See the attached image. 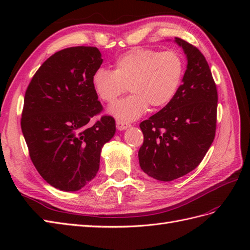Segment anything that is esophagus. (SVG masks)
I'll use <instances>...</instances> for the list:
<instances>
[{
	"instance_id": "obj_1",
	"label": "esophagus",
	"mask_w": 250,
	"mask_h": 250,
	"mask_svg": "<svg viewBox=\"0 0 250 250\" xmlns=\"http://www.w3.org/2000/svg\"><path fill=\"white\" fill-rule=\"evenodd\" d=\"M116 126H117V129H118L119 131H124V130H125V129L130 128V124H128V122L118 120V121L116 122Z\"/></svg>"
}]
</instances>
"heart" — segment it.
<instances>
[{
  "instance_id": "b5f03b06",
  "label": "heart",
  "mask_w": 250,
  "mask_h": 250,
  "mask_svg": "<svg viewBox=\"0 0 250 250\" xmlns=\"http://www.w3.org/2000/svg\"><path fill=\"white\" fill-rule=\"evenodd\" d=\"M184 73V59L176 51L133 48L117 57L115 70L98 68L92 75V87L101 100L110 104L129 84L132 94L108 111L121 121H132L149 106L159 110L171 103L182 86Z\"/></svg>"
}]
</instances>
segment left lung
I'll list each match as a JSON object with an SVG mask.
<instances>
[{"label": "left lung", "mask_w": 250, "mask_h": 250, "mask_svg": "<svg viewBox=\"0 0 250 250\" xmlns=\"http://www.w3.org/2000/svg\"><path fill=\"white\" fill-rule=\"evenodd\" d=\"M187 58V70L176 97L141 122L144 143L139 150L141 168L148 176L172 182L199 166L214 141L217 120L216 84L201 51L175 37Z\"/></svg>", "instance_id": "obj_1"}]
</instances>
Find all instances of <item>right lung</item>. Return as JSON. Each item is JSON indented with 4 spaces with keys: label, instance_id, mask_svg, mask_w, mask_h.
I'll list each match as a JSON object with an SVG mask.
<instances>
[{
    "label": "right lung",
    "instance_id": "1",
    "mask_svg": "<svg viewBox=\"0 0 250 250\" xmlns=\"http://www.w3.org/2000/svg\"><path fill=\"white\" fill-rule=\"evenodd\" d=\"M103 59L97 47L77 46L56 52L32 78L24 95L21 130L32 162L47 183L62 191H78L100 167L101 150L116 132L103 109L92 75Z\"/></svg>",
    "mask_w": 250,
    "mask_h": 250
}]
</instances>
